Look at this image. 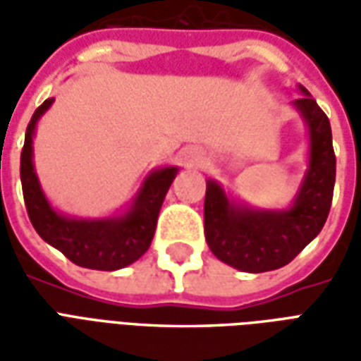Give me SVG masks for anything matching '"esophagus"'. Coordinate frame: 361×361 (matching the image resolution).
I'll return each mask as SVG.
<instances>
[{"mask_svg":"<svg viewBox=\"0 0 361 361\" xmlns=\"http://www.w3.org/2000/svg\"><path fill=\"white\" fill-rule=\"evenodd\" d=\"M185 160H188L189 164H199L201 157H199L197 150H188V152H185Z\"/></svg>","mask_w":361,"mask_h":361,"instance_id":"1","label":"esophagus"}]
</instances>
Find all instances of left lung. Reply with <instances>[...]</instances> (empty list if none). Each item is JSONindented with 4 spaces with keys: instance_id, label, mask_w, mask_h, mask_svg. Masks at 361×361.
Segmentation results:
<instances>
[{
    "instance_id": "1",
    "label": "left lung",
    "mask_w": 361,
    "mask_h": 361,
    "mask_svg": "<svg viewBox=\"0 0 361 361\" xmlns=\"http://www.w3.org/2000/svg\"><path fill=\"white\" fill-rule=\"evenodd\" d=\"M294 106L310 127V166L294 204L284 211H255L230 199L214 180L207 181L204 238L216 257L243 272L288 265L321 232L333 203L336 158L325 111L300 87Z\"/></svg>"
}]
</instances>
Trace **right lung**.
Segmentation results:
<instances>
[{
	"instance_id": "add662e5",
	"label": "right lung",
	"mask_w": 361,
	"mask_h": 361,
	"mask_svg": "<svg viewBox=\"0 0 361 361\" xmlns=\"http://www.w3.org/2000/svg\"><path fill=\"white\" fill-rule=\"evenodd\" d=\"M44 100L32 114L20 152V183L28 219L44 242L54 245L75 265L94 271H118L131 265L150 247L164 197L178 173L176 166H166L149 173L135 197L131 209L116 219H69L51 209L44 195L32 164V137L38 119L51 106Z\"/></svg>"
}]
</instances>
